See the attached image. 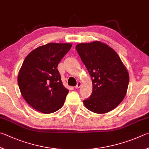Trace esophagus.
<instances>
[{"mask_svg": "<svg viewBox=\"0 0 149 149\" xmlns=\"http://www.w3.org/2000/svg\"><path fill=\"white\" fill-rule=\"evenodd\" d=\"M80 86H81V82H79L77 83V86H75L74 88H76V89H78V88H79Z\"/></svg>", "mask_w": 149, "mask_h": 149, "instance_id": "esophagus-1", "label": "esophagus"}]
</instances>
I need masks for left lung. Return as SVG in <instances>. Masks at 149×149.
I'll list each match as a JSON object with an SVG mask.
<instances>
[{
    "mask_svg": "<svg viewBox=\"0 0 149 149\" xmlns=\"http://www.w3.org/2000/svg\"><path fill=\"white\" fill-rule=\"evenodd\" d=\"M76 49L92 78L93 90L84 100L90 111L103 114L113 110L124 100L129 74L116 52L99 41L80 43Z\"/></svg>",
    "mask_w": 149,
    "mask_h": 149,
    "instance_id": "obj_1",
    "label": "left lung"
}]
</instances>
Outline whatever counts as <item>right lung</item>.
<instances>
[{
  "instance_id": "1",
  "label": "right lung",
  "mask_w": 149,
  "mask_h": 149,
  "mask_svg": "<svg viewBox=\"0 0 149 149\" xmlns=\"http://www.w3.org/2000/svg\"><path fill=\"white\" fill-rule=\"evenodd\" d=\"M71 46L69 43H48L25 57L17 83L23 97L35 110L49 114L63 105L69 90L63 85L57 67Z\"/></svg>"
}]
</instances>
